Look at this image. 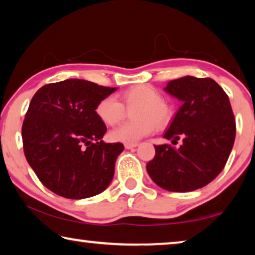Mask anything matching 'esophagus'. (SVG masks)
<instances>
[{"instance_id":"1","label":"esophagus","mask_w":255,"mask_h":255,"mask_svg":"<svg viewBox=\"0 0 255 255\" xmlns=\"http://www.w3.org/2000/svg\"><path fill=\"white\" fill-rule=\"evenodd\" d=\"M137 146V143H125V147L126 149H132V147Z\"/></svg>"}]
</instances>
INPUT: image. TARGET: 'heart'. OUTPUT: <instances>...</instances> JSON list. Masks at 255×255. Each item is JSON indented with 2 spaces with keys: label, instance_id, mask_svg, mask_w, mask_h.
<instances>
[{
  "label": "heart",
  "instance_id": "b5f03b06",
  "mask_svg": "<svg viewBox=\"0 0 255 255\" xmlns=\"http://www.w3.org/2000/svg\"><path fill=\"white\" fill-rule=\"evenodd\" d=\"M120 103L116 97L106 96L98 102L95 113L102 123L115 126L123 120L126 108L136 105L131 111L135 120L125 123L110 132V138L115 142L136 143L150 135L154 127H165L173 116V110L157 89L150 86L139 85L131 87L121 94Z\"/></svg>",
  "mask_w": 255,
  "mask_h": 255
}]
</instances>
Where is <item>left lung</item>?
Returning a JSON list of instances; mask_svg holds the SVG:
<instances>
[{"label":"left lung","mask_w":255,"mask_h":255,"mask_svg":"<svg viewBox=\"0 0 255 255\" xmlns=\"http://www.w3.org/2000/svg\"><path fill=\"white\" fill-rule=\"evenodd\" d=\"M167 93L182 102L164 137L172 144L154 145L146 170L155 184L187 192L210 183L226 166L236 137V121L226 91L211 78L172 80Z\"/></svg>","instance_id":"obj_1"}]
</instances>
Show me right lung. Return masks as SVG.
Here are the masks:
<instances>
[{"instance_id":"add662e5","label":"right lung","mask_w":255,"mask_h":255,"mask_svg":"<svg viewBox=\"0 0 255 255\" xmlns=\"http://www.w3.org/2000/svg\"><path fill=\"white\" fill-rule=\"evenodd\" d=\"M117 88L79 79L48 83L30 101L21 127L25 157L45 188L70 199L96 196L115 175L123 143H105L95 108Z\"/></svg>"}]
</instances>
